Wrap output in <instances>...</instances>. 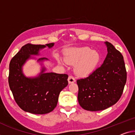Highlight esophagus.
<instances>
[{
	"mask_svg": "<svg viewBox=\"0 0 135 135\" xmlns=\"http://www.w3.org/2000/svg\"><path fill=\"white\" fill-rule=\"evenodd\" d=\"M74 82H75V79L74 76H69V77H68V83H69V84L74 83Z\"/></svg>",
	"mask_w": 135,
	"mask_h": 135,
	"instance_id": "1",
	"label": "esophagus"
}]
</instances>
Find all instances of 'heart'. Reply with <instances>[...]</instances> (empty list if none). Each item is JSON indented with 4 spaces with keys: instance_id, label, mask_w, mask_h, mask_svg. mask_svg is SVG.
Returning a JSON list of instances; mask_svg holds the SVG:
<instances>
[{
    "instance_id": "1",
    "label": "heart",
    "mask_w": 135,
    "mask_h": 135,
    "mask_svg": "<svg viewBox=\"0 0 135 135\" xmlns=\"http://www.w3.org/2000/svg\"><path fill=\"white\" fill-rule=\"evenodd\" d=\"M59 63L63 64L57 58ZM65 60L69 65H75L74 72L76 75L86 76L92 73L98 67L101 61V55L98 52L93 51L88 47L75 48L66 52Z\"/></svg>"
}]
</instances>
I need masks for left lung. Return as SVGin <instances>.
<instances>
[{"label":"left lung","instance_id":"1","mask_svg":"<svg viewBox=\"0 0 135 135\" xmlns=\"http://www.w3.org/2000/svg\"><path fill=\"white\" fill-rule=\"evenodd\" d=\"M105 43L107 54L102 65L88 77L76 81L78 103L86 110H103L117 103L127 80L123 55L110 43Z\"/></svg>","mask_w":135,"mask_h":135}]
</instances>
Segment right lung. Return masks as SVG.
Masks as SVG:
<instances>
[{
    "mask_svg": "<svg viewBox=\"0 0 135 135\" xmlns=\"http://www.w3.org/2000/svg\"><path fill=\"white\" fill-rule=\"evenodd\" d=\"M54 43L45 45L28 43L11 59L9 63L8 83L16 103L23 110L33 114H46L57 106L60 93L68 86V75L45 72L43 67L38 76L26 77L22 66L31 55H39L41 49L47 46L51 48ZM47 60L43 57L37 61Z\"/></svg>",
    "mask_w": 135,
    "mask_h": 135,
    "instance_id": "right-lung-1",
    "label": "right lung"
}]
</instances>
